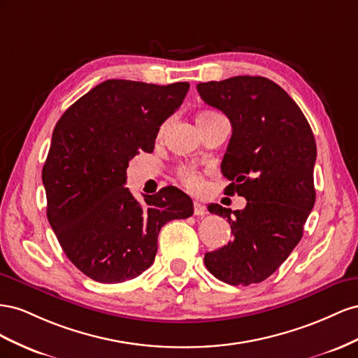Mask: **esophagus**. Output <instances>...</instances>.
Here are the masks:
<instances>
[{"label":"esophagus","mask_w":358,"mask_h":358,"mask_svg":"<svg viewBox=\"0 0 358 358\" xmlns=\"http://www.w3.org/2000/svg\"><path fill=\"white\" fill-rule=\"evenodd\" d=\"M193 214H195V216H203V214H206V207H203L201 202L195 201L193 202Z\"/></svg>","instance_id":"34e87169"}]
</instances>
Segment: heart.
I'll return each mask as SVG.
<instances>
[{
  "label": "heart",
  "mask_w": 358,
  "mask_h": 358,
  "mask_svg": "<svg viewBox=\"0 0 358 358\" xmlns=\"http://www.w3.org/2000/svg\"><path fill=\"white\" fill-rule=\"evenodd\" d=\"M211 115H214V114H210V112H206V114H201L196 121H201V120H203V118H208V117H211ZM163 130H165V126H163V127L159 130V138L163 135ZM177 173H178V178L181 180L182 185H185L187 189L196 190V189H199V187L202 186V181H203V180H202L201 172H198L196 169H193V168H190V166H180L178 171H177Z\"/></svg>",
  "instance_id": "obj_1"
}]
</instances>
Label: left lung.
Segmentation results:
<instances>
[{"mask_svg":"<svg viewBox=\"0 0 358 358\" xmlns=\"http://www.w3.org/2000/svg\"><path fill=\"white\" fill-rule=\"evenodd\" d=\"M201 99L227 115L232 136L222 160L228 195L248 199L227 217L232 240L203 262L219 280L259 283L278 270L303 237L315 203L316 144L308 120L289 94L262 76H234L196 85Z\"/></svg>","mask_w":358,"mask_h":358,"instance_id":"left-lung-1","label":"left lung"}]
</instances>
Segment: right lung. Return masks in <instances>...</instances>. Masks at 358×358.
Returning <instances> with one entry per match:
<instances>
[{
  "label": "right lung",
  "instance_id": "right-lung-1",
  "mask_svg": "<svg viewBox=\"0 0 358 358\" xmlns=\"http://www.w3.org/2000/svg\"><path fill=\"white\" fill-rule=\"evenodd\" d=\"M189 87L109 79L58 120L42 171L46 214L67 258L90 279L136 278L155 261L163 224L193 214L192 199L177 187L144 195V203L124 187L129 162L152 152Z\"/></svg>",
  "mask_w": 358,
  "mask_h": 358
}]
</instances>
